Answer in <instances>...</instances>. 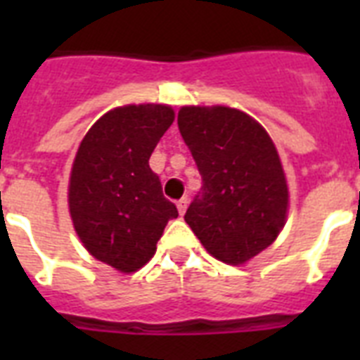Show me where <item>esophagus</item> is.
<instances>
[{"label": "esophagus", "instance_id": "esophagus-1", "mask_svg": "<svg viewBox=\"0 0 360 360\" xmlns=\"http://www.w3.org/2000/svg\"><path fill=\"white\" fill-rule=\"evenodd\" d=\"M186 207H188V200H186V198H181L179 202H177V209H179V214H181V217L185 214Z\"/></svg>", "mask_w": 360, "mask_h": 360}]
</instances>
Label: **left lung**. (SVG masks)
Masks as SVG:
<instances>
[{"mask_svg":"<svg viewBox=\"0 0 360 360\" xmlns=\"http://www.w3.org/2000/svg\"><path fill=\"white\" fill-rule=\"evenodd\" d=\"M177 124L203 181L186 224L217 259L248 262L273 245L288 217V183L271 136L228 106H183Z\"/></svg>","mask_w":360,"mask_h":360,"instance_id":"left-lung-1","label":"left lung"}]
</instances>
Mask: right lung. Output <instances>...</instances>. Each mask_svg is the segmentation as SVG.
I'll use <instances>...</instances> for the list:
<instances>
[{"mask_svg": "<svg viewBox=\"0 0 360 360\" xmlns=\"http://www.w3.org/2000/svg\"><path fill=\"white\" fill-rule=\"evenodd\" d=\"M166 104L110 110L84 136L69 181V211L86 250L121 273H134L177 219L149 157L174 123Z\"/></svg>", "mask_w": 360, "mask_h": 360, "instance_id": "1", "label": "right lung"}]
</instances>
